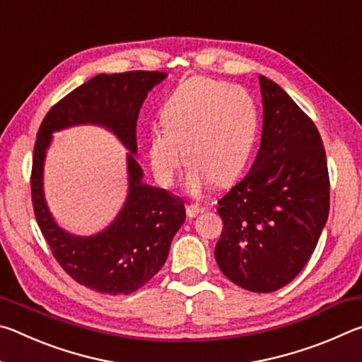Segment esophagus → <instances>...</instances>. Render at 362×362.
Masks as SVG:
<instances>
[{
  "label": "esophagus",
  "instance_id": "1",
  "mask_svg": "<svg viewBox=\"0 0 362 362\" xmlns=\"http://www.w3.org/2000/svg\"><path fill=\"white\" fill-rule=\"evenodd\" d=\"M203 212H204V209H203V207H199V206H193V204L187 206V216L189 218L199 216V214H203Z\"/></svg>",
  "mask_w": 362,
  "mask_h": 362
}]
</instances>
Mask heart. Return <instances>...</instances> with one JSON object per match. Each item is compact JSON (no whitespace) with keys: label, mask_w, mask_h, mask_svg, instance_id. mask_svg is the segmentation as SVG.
I'll use <instances>...</instances> for the list:
<instances>
[{"label":"heart","mask_w":362,"mask_h":362,"mask_svg":"<svg viewBox=\"0 0 362 362\" xmlns=\"http://www.w3.org/2000/svg\"><path fill=\"white\" fill-rule=\"evenodd\" d=\"M161 126L146 139L150 168L163 187H173L185 161V187L201 196L214 183L226 185L246 169L259 129V110L249 90L194 76L177 86L161 110Z\"/></svg>","instance_id":"1"}]
</instances>
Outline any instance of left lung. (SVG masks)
I'll use <instances>...</instances> for the list:
<instances>
[{
  "instance_id": "obj_1",
  "label": "left lung",
  "mask_w": 362,
  "mask_h": 362,
  "mask_svg": "<svg viewBox=\"0 0 362 362\" xmlns=\"http://www.w3.org/2000/svg\"><path fill=\"white\" fill-rule=\"evenodd\" d=\"M263 127L246 177L218 201L222 273L243 289L278 291L302 272L329 216L326 151L315 122L272 79L259 76Z\"/></svg>"
}]
</instances>
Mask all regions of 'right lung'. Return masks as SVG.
I'll return each mask as SVG.
<instances>
[{
	"label": "right lung",
	"instance_id": "obj_1",
	"mask_svg": "<svg viewBox=\"0 0 362 362\" xmlns=\"http://www.w3.org/2000/svg\"><path fill=\"white\" fill-rule=\"evenodd\" d=\"M166 76L161 71H126L90 78L49 110L36 136L32 169L36 222L60 267L95 292L132 293L148 283L164 265L173 238L185 222L182 199L144 183V170L136 161L139 112ZM81 124L105 127L130 150L125 204L105 230L90 237L73 235L53 220L42 183L52 134Z\"/></svg>",
	"mask_w": 362,
	"mask_h": 362
}]
</instances>
